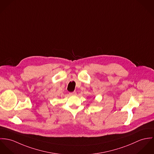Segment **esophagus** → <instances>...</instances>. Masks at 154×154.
I'll use <instances>...</instances> for the list:
<instances>
[{
  "instance_id": "esophagus-1",
  "label": "esophagus",
  "mask_w": 154,
  "mask_h": 154,
  "mask_svg": "<svg viewBox=\"0 0 154 154\" xmlns=\"http://www.w3.org/2000/svg\"><path fill=\"white\" fill-rule=\"evenodd\" d=\"M76 94H77L76 91H73V92H70V93H69V96H75V95H76Z\"/></svg>"
}]
</instances>
